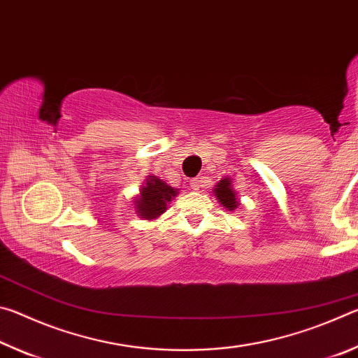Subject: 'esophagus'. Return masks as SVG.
<instances>
[{"label":"esophagus","mask_w":358,"mask_h":358,"mask_svg":"<svg viewBox=\"0 0 358 358\" xmlns=\"http://www.w3.org/2000/svg\"><path fill=\"white\" fill-rule=\"evenodd\" d=\"M202 183H203V180H201V178H192V180H189V187H191V189H194V191H197L199 187L202 186Z\"/></svg>","instance_id":"obj_1"}]
</instances>
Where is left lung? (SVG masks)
<instances>
[{"mask_svg":"<svg viewBox=\"0 0 358 358\" xmlns=\"http://www.w3.org/2000/svg\"><path fill=\"white\" fill-rule=\"evenodd\" d=\"M213 194L217 197V201L222 205L224 208H227L229 211H234L235 208H238V199L237 194H235L234 187H232V180L230 178H222L220 183L215 186Z\"/></svg>","mask_w":358,"mask_h":358,"instance_id":"8db88e82","label":"left lung"}]
</instances>
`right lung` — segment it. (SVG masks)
<instances>
[{"label":"right lung","instance_id":"right-lung-1","mask_svg":"<svg viewBox=\"0 0 358 358\" xmlns=\"http://www.w3.org/2000/svg\"><path fill=\"white\" fill-rule=\"evenodd\" d=\"M177 194L178 192L175 187L169 186L166 181L159 180L156 175H150L142 186L141 196L134 201L137 215L143 220H156L157 216L164 213L167 203Z\"/></svg>","mask_w":358,"mask_h":358}]
</instances>
